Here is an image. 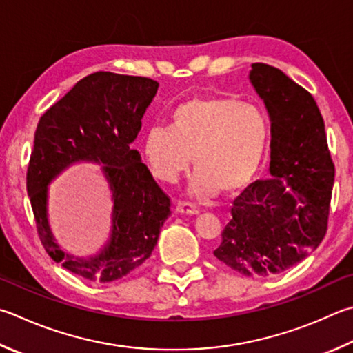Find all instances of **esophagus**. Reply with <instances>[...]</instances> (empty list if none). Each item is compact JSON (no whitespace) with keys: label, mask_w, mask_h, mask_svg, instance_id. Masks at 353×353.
Segmentation results:
<instances>
[{"label":"esophagus","mask_w":353,"mask_h":353,"mask_svg":"<svg viewBox=\"0 0 353 353\" xmlns=\"http://www.w3.org/2000/svg\"><path fill=\"white\" fill-rule=\"evenodd\" d=\"M176 211L179 214H191V216L201 213V210H199L196 205L191 202H179L176 207Z\"/></svg>","instance_id":"1"}]
</instances>
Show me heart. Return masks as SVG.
Wrapping results in <instances>:
<instances>
[{
    "label": "heart",
    "mask_w": 353,
    "mask_h": 353,
    "mask_svg": "<svg viewBox=\"0 0 353 353\" xmlns=\"http://www.w3.org/2000/svg\"><path fill=\"white\" fill-rule=\"evenodd\" d=\"M268 143L261 108L232 97H193L179 103L168 126H151L143 151L154 176L176 182L193 156L191 193L208 197L221 188L233 193L259 170Z\"/></svg>",
    "instance_id": "b5f03b06"
}]
</instances>
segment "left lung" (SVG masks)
I'll list each match as a JSON object with an SVG mask.
<instances>
[{"mask_svg":"<svg viewBox=\"0 0 353 353\" xmlns=\"http://www.w3.org/2000/svg\"><path fill=\"white\" fill-rule=\"evenodd\" d=\"M250 81L272 121L270 179L234 199L213 253L243 276L265 278L298 264L324 239L335 165L309 91L264 63H253Z\"/></svg>","mask_w":353,"mask_h":353,"instance_id":"obj_1","label":"left lung"}]
</instances>
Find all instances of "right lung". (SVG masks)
<instances>
[{"mask_svg":"<svg viewBox=\"0 0 353 353\" xmlns=\"http://www.w3.org/2000/svg\"><path fill=\"white\" fill-rule=\"evenodd\" d=\"M159 83L146 77L95 72L81 79L41 115L28 166V193L44 250L66 270L92 283H112L136 272L154 250L171 201L137 150L131 148ZM105 164L113 191V228L91 259L63 252L47 222V185L74 161Z\"/></svg>","mask_w":353,"mask_h":353,"instance_id":"1","label":"right lung"}]
</instances>
